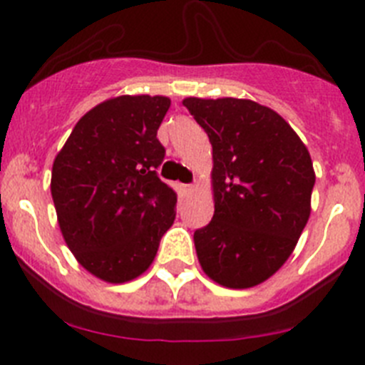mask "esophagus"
Instances as JSON below:
<instances>
[{"mask_svg":"<svg viewBox=\"0 0 365 365\" xmlns=\"http://www.w3.org/2000/svg\"><path fill=\"white\" fill-rule=\"evenodd\" d=\"M180 190H182V195L188 197V195H192V193L197 190V185H182L180 186Z\"/></svg>","mask_w":365,"mask_h":365,"instance_id":"1","label":"esophagus"}]
</instances>
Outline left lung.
Instances as JSON below:
<instances>
[{"label": "left lung", "instance_id": "obj_1", "mask_svg": "<svg viewBox=\"0 0 365 365\" xmlns=\"http://www.w3.org/2000/svg\"><path fill=\"white\" fill-rule=\"evenodd\" d=\"M182 106L214 157V217L193 234L199 263L228 289L259 285L289 259L309 221L311 155L278 113L252 100L190 96Z\"/></svg>", "mask_w": 365, "mask_h": 365}]
</instances>
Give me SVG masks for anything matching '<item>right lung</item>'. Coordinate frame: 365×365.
<instances>
[{
    "label": "right lung",
    "mask_w": 365,
    "mask_h": 365,
    "mask_svg": "<svg viewBox=\"0 0 365 365\" xmlns=\"http://www.w3.org/2000/svg\"><path fill=\"white\" fill-rule=\"evenodd\" d=\"M168 96L124 95L87 111L56 155L51 193L63 240L80 265L109 283L153 263L175 219L177 193L159 179L157 130Z\"/></svg>",
    "instance_id": "add662e5"
}]
</instances>
